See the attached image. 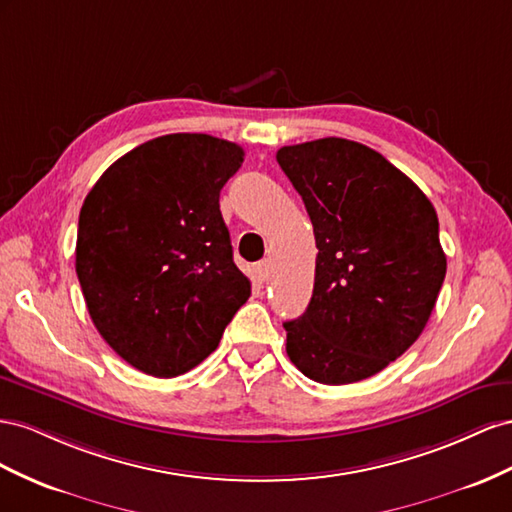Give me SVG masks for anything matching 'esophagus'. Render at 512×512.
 <instances>
[{
    "label": "esophagus",
    "instance_id": "1",
    "mask_svg": "<svg viewBox=\"0 0 512 512\" xmlns=\"http://www.w3.org/2000/svg\"><path fill=\"white\" fill-rule=\"evenodd\" d=\"M253 276L257 283H266L268 276H270V264L268 261H259V264L253 268Z\"/></svg>",
    "mask_w": 512,
    "mask_h": 512
}]
</instances>
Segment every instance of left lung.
Instances as JSON below:
<instances>
[{
	"label": "left lung",
	"mask_w": 512,
	"mask_h": 512,
	"mask_svg": "<svg viewBox=\"0 0 512 512\" xmlns=\"http://www.w3.org/2000/svg\"><path fill=\"white\" fill-rule=\"evenodd\" d=\"M311 216L317 259L306 311L285 321L287 356L341 386L397 360L425 330L446 276L427 195L367 145L326 137L276 152Z\"/></svg>",
	"instance_id": "8db88e82"
}]
</instances>
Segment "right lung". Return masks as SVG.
Masks as SVG:
<instances>
[{"label": "right lung", "instance_id": "1", "mask_svg": "<svg viewBox=\"0 0 512 512\" xmlns=\"http://www.w3.org/2000/svg\"><path fill=\"white\" fill-rule=\"evenodd\" d=\"M242 160L225 139L165 135L115 160L87 193L75 268L96 330L130 367L195 369L251 296L218 206Z\"/></svg>", "mask_w": 512, "mask_h": 512}]
</instances>
